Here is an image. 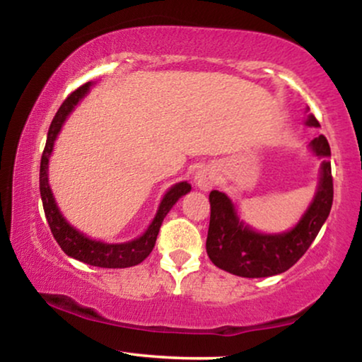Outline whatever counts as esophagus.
Masks as SVG:
<instances>
[{"label": "esophagus", "mask_w": 362, "mask_h": 362, "mask_svg": "<svg viewBox=\"0 0 362 362\" xmlns=\"http://www.w3.org/2000/svg\"><path fill=\"white\" fill-rule=\"evenodd\" d=\"M216 180H217V173L212 166H202L201 170H197L194 176L196 186H199L201 189L204 191L211 189V187L216 185Z\"/></svg>", "instance_id": "34e87169"}]
</instances>
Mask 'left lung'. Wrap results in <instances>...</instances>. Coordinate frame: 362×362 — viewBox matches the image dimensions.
<instances>
[{"label": "left lung", "mask_w": 362, "mask_h": 362, "mask_svg": "<svg viewBox=\"0 0 362 362\" xmlns=\"http://www.w3.org/2000/svg\"><path fill=\"white\" fill-rule=\"evenodd\" d=\"M306 125L318 128L313 115ZM311 150L321 161L320 186L308 209L298 224L288 232L275 235L259 234L239 219L232 201L221 191H211V221L207 230L206 250L212 264L229 274L260 279L284 274L293 267L310 249L318 235L321 226L328 219L333 204V176H331V150L325 135L316 136L310 143Z\"/></svg>", "instance_id": "left-lung-1"}]
</instances>
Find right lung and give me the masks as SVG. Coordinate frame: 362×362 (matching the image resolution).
Instances as JSON below:
<instances>
[{"label":"right lung","mask_w":362,"mask_h":362,"mask_svg":"<svg viewBox=\"0 0 362 362\" xmlns=\"http://www.w3.org/2000/svg\"><path fill=\"white\" fill-rule=\"evenodd\" d=\"M90 82L83 83L82 87H78L77 90H74L66 100L62 102V105L59 107L56 117L52 118L51 127L47 132V141L44 146L42 156H41V170H39V189H41V199L44 206V212H46L47 224L51 227V232L54 239L57 240V244L61 245V249L66 252L72 259L81 260L87 265L93 267H103V269H127V267H133L141 264L148 255L151 254L153 247L156 244L158 232L163 224L168 212L173 206L176 204V201L181 196L187 194L191 191L189 182L182 181L177 182L166 192L163 197L160 209H158L155 219L148 227L145 234L138 239L127 242V244H103L100 240H92L78 232L77 229L69 224L64 219L61 211L57 209L56 201H54L51 186H49V177H47V168H49V156H51L54 141L61 132V128L69 117V113L74 110V107L77 105L78 100L86 95Z\"/></svg>","instance_id":"right-lung-1"}]
</instances>
